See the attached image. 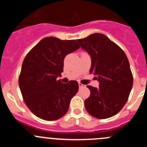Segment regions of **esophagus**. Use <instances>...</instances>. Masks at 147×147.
<instances>
[{"label": "esophagus", "instance_id": "1", "mask_svg": "<svg viewBox=\"0 0 147 147\" xmlns=\"http://www.w3.org/2000/svg\"><path fill=\"white\" fill-rule=\"evenodd\" d=\"M79 87H80V88H85V85H82V83L79 82Z\"/></svg>", "mask_w": 147, "mask_h": 147}]
</instances>
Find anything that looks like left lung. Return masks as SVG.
<instances>
[{"mask_svg": "<svg viewBox=\"0 0 147 147\" xmlns=\"http://www.w3.org/2000/svg\"><path fill=\"white\" fill-rule=\"evenodd\" d=\"M91 57L90 72L99 82V88L87 85L90 95L85 100L88 113L98 119L116 115L129 98L133 76L125 53L103 34L95 33L76 40Z\"/></svg>", "mask_w": 147, "mask_h": 147, "instance_id": "1", "label": "left lung"}]
</instances>
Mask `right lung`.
Returning a JSON list of instances; mask_svg holds the SVG:
<instances>
[{
	"label": "right lung",
	"mask_w": 147,
	"mask_h": 147,
	"mask_svg": "<svg viewBox=\"0 0 147 147\" xmlns=\"http://www.w3.org/2000/svg\"><path fill=\"white\" fill-rule=\"evenodd\" d=\"M76 40L54 37L41 40L26 56L19 76L24 102L32 113L45 121H55L66 114L79 84L57 80L63 71L64 59L80 49Z\"/></svg>",
	"instance_id": "obj_1"
}]
</instances>
